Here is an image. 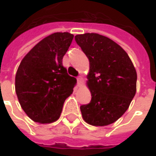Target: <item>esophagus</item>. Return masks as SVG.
<instances>
[{
	"instance_id": "obj_1",
	"label": "esophagus",
	"mask_w": 156,
	"mask_h": 156,
	"mask_svg": "<svg viewBox=\"0 0 156 156\" xmlns=\"http://www.w3.org/2000/svg\"><path fill=\"white\" fill-rule=\"evenodd\" d=\"M82 82H83V78H82V76H78L77 77V83H78V85L81 86L82 84Z\"/></svg>"
}]
</instances>
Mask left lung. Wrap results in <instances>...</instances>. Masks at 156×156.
<instances>
[{
    "label": "left lung",
    "instance_id": "obj_1",
    "mask_svg": "<svg viewBox=\"0 0 156 156\" xmlns=\"http://www.w3.org/2000/svg\"><path fill=\"white\" fill-rule=\"evenodd\" d=\"M90 60L87 85L91 101L80 107L83 119L95 126L117 121L128 109L136 93L137 73L126 51L98 33L74 37Z\"/></svg>",
    "mask_w": 156,
    "mask_h": 156
}]
</instances>
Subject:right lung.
<instances>
[{"label": "right lung", "instance_id": "right-lung-1", "mask_svg": "<svg viewBox=\"0 0 156 156\" xmlns=\"http://www.w3.org/2000/svg\"><path fill=\"white\" fill-rule=\"evenodd\" d=\"M74 35L56 32L44 37L21 61L16 74V93L21 107L35 122L56 121L76 79L62 65Z\"/></svg>", "mask_w": 156, "mask_h": 156}]
</instances>
